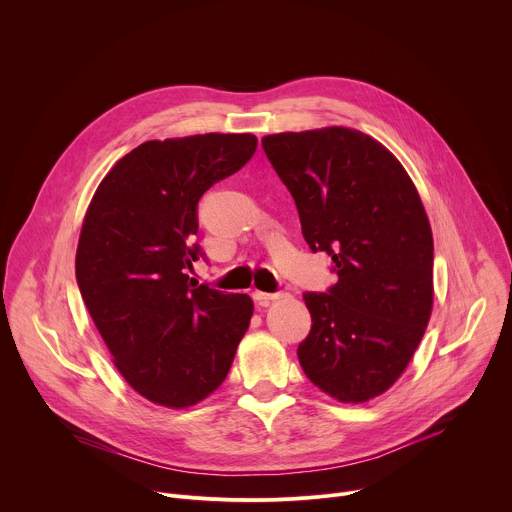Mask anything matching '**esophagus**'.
Here are the masks:
<instances>
[{"mask_svg": "<svg viewBox=\"0 0 512 512\" xmlns=\"http://www.w3.org/2000/svg\"><path fill=\"white\" fill-rule=\"evenodd\" d=\"M281 294H265V291H253V298H255V302L259 304V306H267L269 302H273V300H277Z\"/></svg>", "mask_w": 512, "mask_h": 512, "instance_id": "34e87169", "label": "esophagus"}]
</instances>
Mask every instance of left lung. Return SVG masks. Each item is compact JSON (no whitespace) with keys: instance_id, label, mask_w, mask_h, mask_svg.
<instances>
[{"instance_id":"left-lung-1","label":"left lung","mask_w":512,"mask_h":512,"mask_svg":"<svg viewBox=\"0 0 512 512\" xmlns=\"http://www.w3.org/2000/svg\"><path fill=\"white\" fill-rule=\"evenodd\" d=\"M263 150L298 206L314 253L334 261L328 294H304L312 330L306 377L340 403L395 385L433 308V237L401 162L371 135L322 127L265 135Z\"/></svg>"}]
</instances>
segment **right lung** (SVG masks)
Segmentation results:
<instances>
[{"label":"right lung","mask_w":512,"mask_h":512,"mask_svg":"<svg viewBox=\"0 0 512 512\" xmlns=\"http://www.w3.org/2000/svg\"><path fill=\"white\" fill-rule=\"evenodd\" d=\"M251 133L152 139L123 156L87 208L77 281L127 385L156 405L186 409L227 379L253 300L198 285L196 204L255 154Z\"/></svg>","instance_id":"add662e5"}]
</instances>
